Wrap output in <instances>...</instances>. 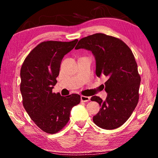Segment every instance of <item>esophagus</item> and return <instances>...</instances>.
<instances>
[{
    "label": "esophagus",
    "mask_w": 158,
    "mask_h": 158,
    "mask_svg": "<svg viewBox=\"0 0 158 158\" xmlns=\"http://www.w3.org/2000/svg\"><path fill=\"white\" fill-rule=\"evenodd\" d=\"M81 100L82 102H89L90 101V97H87V96H81Z\"/></svg>",
    "instance_id": "1"
}]
</instances>
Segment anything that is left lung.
Returning <instances> with one entry per match:
<instances>
[{
    "label": "left lung",
    "instance_id": "left-lung-1",
    "mask_svg": "<svg viewBox=\"0 0 158 158\" xmlns=\"http://www.w3.org/2000/svg\"><path fill=\"white\" fill-rule=\"evenodd\" d=\"M79 49L92 52L96 75L107 79L105 100L96 95L90 98L101 106L93 122L105 130L119 127L130 117L139 101L141 78L132 51L121 40L102 33L81 39L75 47Z\"/></svg>",
    "mask_w": 158,
    "mask_h": 158
}]
</instances>
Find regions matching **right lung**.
Returning a JSON list of instances; mask_svg holds the SVG:
<instances>
[{
    "instance_id": "obj_1",
    "label": "right lung",
    "mask_w": 158,
    "mask_h": 158,
    "mask_svg": "<svg viewBox=\"0 0 158 158\" xmlns=\"http://www.w3.org/2000/svg\"><path fill=\"white\" fill-rule=\"evenodd\" d=\"M77 42H42L31 51L21 66L23 105L33 121L45 132L54 134L63 128L69 121L71 109L81 100L78 94L63 97L52 92L61 61Z\"/></svg>"
}]
</instances>
